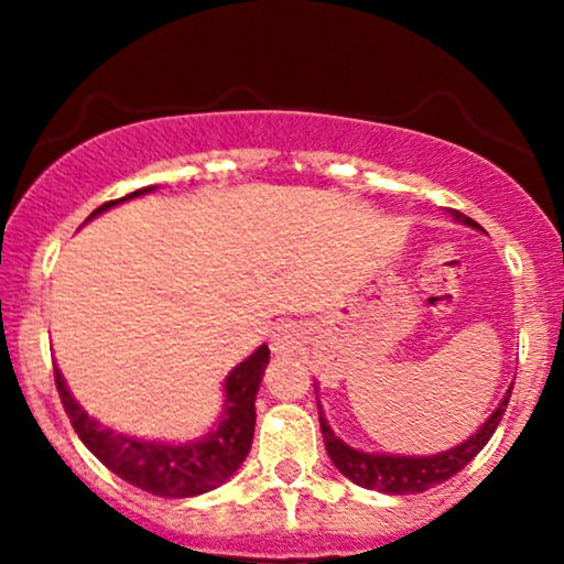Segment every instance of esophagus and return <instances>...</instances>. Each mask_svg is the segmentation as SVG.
<instances>
[{"instance_id":"1","label":"esophagus","mask_w":564,"mask_h":564,"mask_svg":"<svg viewBox=\"0 0 564 564\" xmlns=\"http://www.w3.org/2000/svg\"><path fill=\"white\" fill-rule=\"evenodd\" d=\"M300 328L294 326V323H283V326H278L273 332V339H270V345H273V352L275 355H291L294 349H300Z\"/></svg>"}]
</instances>
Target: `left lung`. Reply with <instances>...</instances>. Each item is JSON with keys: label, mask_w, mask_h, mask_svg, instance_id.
Instances as JSON below:
<instances>
[{"label": "left lung", "mask_w": 564, "mask_h": 564, "mask_svg": "<svg viewBox=\"0 0 564 564\" xmlns=\"http://www.w3.org/2000/svg\"><path fill=\"white\" fill-rule=\"evenodd\" d=\"M453 219L458 223L471 225V228H480L475 219H469L462 212H451ZM511 398V390L503 394V400L498 408L490 413V419L485 422L480 430L471 435L467 443L456 445V448L437 453V456H384V453H364L349 448L347 443H341L339 437L334 435V430L328 426L326 419L321 413V432L323 443H326L328 456H332L334 467L352 480L355 485L368 490H379V494H392V496H408V494H422V490L435 488V485L451 480L456 471H462L471 458L477 456L485 448L490 435L496 432L498 422H501L503 411H507V403Z\"/></svg>", "instance_id": "obj_1"}]
</instances>
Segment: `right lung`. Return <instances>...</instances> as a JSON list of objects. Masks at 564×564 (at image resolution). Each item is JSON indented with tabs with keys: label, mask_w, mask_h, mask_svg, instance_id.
I'll use <instances>...</instances> for the list:
<instances>
[{
	"label": "right lung",
	"mask_w": 564,
	"mask_h": 564,
	"mask_svg": "<svg viewBox=\"0 0 564 564\" xmlns=\"http://www.w3.org/2000/svg\"><path fill=\"white\" fill-rule=\"evenodd\" d=\"M148 191H153V187H140V191L129 193L124 198L108 200V204L97 206L89 219L121 204V200L142 196ZM268 360L270 349L268 345H262L241 366L232 368L230 377L225 379L223 422L204 440L187 445L145 443V440L119 435V432L97 424L70 398L66 381H63L57 368L55 387L70 419V426H74V432L97 462L106 464L116 477L134 485V488L148 490V494L164 498H187L223 485L243 464L246 453L251 448V437H254V400Z\"/></svg>",
	"instance_id": "obj_1"
}]
</instances>
